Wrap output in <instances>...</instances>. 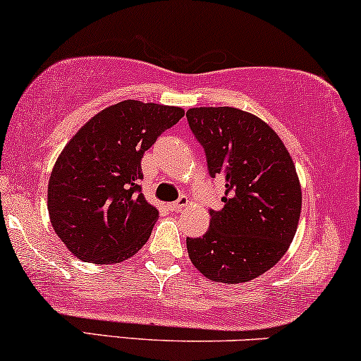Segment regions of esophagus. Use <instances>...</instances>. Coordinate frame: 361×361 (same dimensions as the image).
Here are the masks:
<instances>
[{"label":"esophagus","mask_w":361,"mask_h":361,"mask_svg":"<svg viewBox=\"0 0 361 361\" xmlns=\"http://www.w3.org/2000/svg\"><path fill=\"white\" fill-rule=\"evenodd\" d=\"M188 204H190L188 198H186V196H181L178 202L170 203V209H171V212H181V209H185L186 207H188Z\"/></svg>","instance_id":"34e87169"}]
</instances>
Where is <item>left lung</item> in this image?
Here are the masks:
<instances>
[{"instance_id": "8db88e82", "label": "left lung", "mask_w": 361, "mask_h": 361, "mask_svg": "<svg viewBox=\"0 0 361 361\" xmlns=\"http://www.w3.org/2000/svg\"><path fill=\"white\" fill-rule=\"evenodd\" d=\"M225 203L203 238H186L195 268L216 283L255 280L288 252L302 213V185L280 136L262 118L231 106L186 111Z\"/></svg>"}]
</instances>
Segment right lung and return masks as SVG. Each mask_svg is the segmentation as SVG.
Returning <instances> with one entry per match:
<instances>
[{
  "label": "right lung",
  "instance_id": "add662e5",
  "mask_svg": "<svg viewBox=\"0 0 361 361\" xmlns=\"http://www.w3.org/2000/svg\"><path fill=\"white\" fill-rule=\"evenodd\" d=\"M183 115L180 106L125 99L102 109L68 141L48 181V213L76 258L121 263L147 243L158 209L138 185L141 158Z\"/></svg>",
  "mask_w": 361,
  "mask_h": 361
}]
</instances>
